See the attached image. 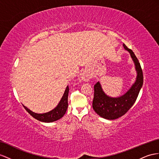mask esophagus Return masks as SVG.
<instances>
[{
  "label": "esophagus",
  "mask_w": 159,
  "mask_h": 159,
  "mask_svg": "<svg viewBox=\"0 0 159 159\" xmlns=\"http://www.w3.org/2000/svg\"><path fill=\"white\" fill-rule=\"evenodd\" d=\"M82 79L84 80H85V81H87V80H89L88 76H87L86 75H84V74H83V75H82Z\"/></svg>",
  "instance_id": "1"
}]
</instances>
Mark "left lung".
<instances>
[{
	"instance_id": "8db88e82",
	"label": "left lung",
	"mask_w": 159,
	"mask_h": 159,
	"mask_svg": "<svg viewBox=\"0 0 159 159\" xmlns=\"http://www.w3.org/2000/svg\"><path fill=\"white\" fill-rule=\"evenodd\" d=\"M124 48L130 53L135 64L137 71L135 83L125 94L117 98H112L105 95L99 82L94 85L93 108L99 116L107 120H116L127 113L135 103L143 84V73L139 61L133 51L129 49L124 43Z\"/></svg>"
}]
</instances>
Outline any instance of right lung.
Wrapping results in <instances>:
<instances>
[{
  "label": "right lung",
  "mask_w": 159,
  "mask_h": 159,
  "mask_svg": "<svg viewBox=\"0 0 159 159\" xmlns=\"http://www.w3.org/2000/svg\"><path fill=\"white\" fill-rule=\"evenodd\" d=\"M68 92H69V88H68V86H67L66 90L64 91V95L62 97V99H61L58 105H57L56 107H55L54 109H52V111H49L48 113H36L31 111L29 109L24 106V105L23 107L25 109V110L29 113L32 117H34L35 119L38 120L40 121L46 122V123H50V122L55 121L56 120H60V118H62L67 110Z\"/></svg>",
  "instance_id": "add662e5"
}]
</instances>
